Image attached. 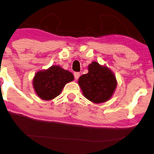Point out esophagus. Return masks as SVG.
I'll use <instances>...</instances> for the list:
<instances>
[{"label": "esophagus", "mask_w": 154, "mask_h": 154, "mask_svg": "<svg viewBox=\"0 0 154 154\" xmlns=\"http://www.w3.org/2000/svg\"><path fill=\"white\" fill-rule=\"evenodd\" d=\"M74 76H75V78L76 79H78L79 77H80V74H79V72H75L74 73Z\"/></svg>", "instance_id": "1"}]
</instances>
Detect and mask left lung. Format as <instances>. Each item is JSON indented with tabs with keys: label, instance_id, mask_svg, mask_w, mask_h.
<instances>
[{
	"label": "left lung",
	"instance_id": "1",
	"mask_svg": "<svg viewBox=\"0 0 154 154\" xmlns=\"http://www.w3.org/2000/svg\"><path fill=\"white\" fill-rule=\"evenodd\" d=\"M88 73L82 75L78 81L83 94L94 103L106 102L116 89L115 76L109 69L97 62L88 66Z\"/></svg>",
	"mask_w": 154,
	"mask_h": 154
}]
</instances>
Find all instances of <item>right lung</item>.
Returning a JSON list of instances; mask_svg holds the SVG:
<instances>
[{
  "label": "right lung",
  "mask_w": 154,
  "mask_h": 154,
  "mask_svg": "<svg viewBox=\"0 0 154 154\" xmlns=\"http://www.w3.org/2000/svg\"><path fill=\"white\" fill-rule=\"evenodd\" d=\"M73 79L74 76L69 71L53 65L47 70L36 73L33 79V87L40 98L50 100L57 97L66 84Z\"/></svg>",
  "instance_id": "obj_1"
}]
</instances>
